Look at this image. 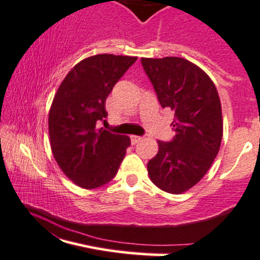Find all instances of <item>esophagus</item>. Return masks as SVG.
<instances>
[{
	"mask_svg": "<svg viewBox=\"0 0 260 260\" xmlns=\"http://www.w3.org/2000/svg\"><path fill=\"white\" fill-rule=\"evenodd\" d=\"M130 140H131V144H134V145H135V144H138L139 141L143 140V138H141V136H138V135H131Z\"/></svg>",
	"mask_w": 260,
	"mask_h": 260,
	"instance_id": "esophagus-1",
	"label": "esophagus"
}]
</instances>
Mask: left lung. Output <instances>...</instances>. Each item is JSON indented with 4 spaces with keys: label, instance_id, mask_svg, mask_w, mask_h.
I'll use <instances>...</instances> for the list:
<instances>
[{
    "label": "left lung",
    "instance_id": "left-lung-1",
    "mask_svg": "<svg viewBox=\"0 0 260 260\" xmlns=\"http://www.w3.org/2000/svg\"><path fill=\"white\" fill-rule=\"evenodd\" d=\"M162 109L174 112L175 135L157 141L159 151L148 162L152 183L181 194L194 186L213 164L223 136L218 91L202 69L181 57L141 58Z\"/></svg>",
    "mask_w": 260,
    "mask_h": 260
}]
</instances>
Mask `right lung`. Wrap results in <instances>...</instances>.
<instances>
[{
    "label": "right lung",
    "mask_w": 260,
    "mask_h": 260,
    "mask_svg": "<svg viewBox=\"0 0 260 260\" xmlns=\"http://www.w3.org/2000/svg\"><path fill=\"white\" fill-rule=\"evenodd\" d=\"M138 57L103 53L85 58L63 79L49 115L52 154L79 186L95 189L116 175L130 138L105 129L106 99Z\"/></svg>",
    "instance_id": "add662e5"
}]
</instances>
